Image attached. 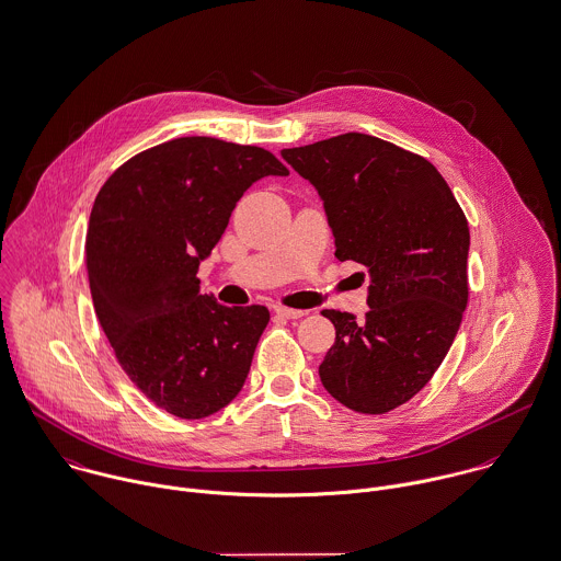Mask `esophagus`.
I'll return each instance as SVG.
<instances>
[{"instance_id": "34e87169", "label": "esophagus", "mask_w": 561, "mask_h": 561, "mask_svg": "<svg viewBox=\"0 0 561 561\" xmlns=\"http://www.w3.org/2000/svg\"><path fill=\"white\" fill-rule=\"evenodd\" d=\"M275 312H277L279 317H284V319H301V317L306 314L304 310H293V308H284V306L275 308Z\"/></svg>"}]
</instances>
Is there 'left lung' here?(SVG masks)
Masks as SVG:
<instances>
[{"label": "left lung", "instance_id": "obj_1", "mask_svg": "<svg viewBox=\"0 0 561 561\" xmlns=\"http://www.w3.org/2000/svg\"><path fill=\"white\" fill-rule=\"evenodd\" d=\"M282 156L319 191L337 260L370 275L364 321L323 310L336 342L321 381L348 410L386 414L427 386L459 330L470 244L463 210L430 160L368 134Z\"/></svg>", "mask_w": 561, "mask_h": 561}]
</instances>
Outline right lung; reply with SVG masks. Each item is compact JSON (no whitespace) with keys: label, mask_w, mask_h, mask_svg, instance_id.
Segmentation results:
<instances>
[{"label":"right lung","mask_w":561,"mask_h":561,"mask_svg":"<svg viewBox=\"0 0 561 561\" xmlns=\"http://www.w3.org/2000/svg\"><path fill=\"white\" fill-rule=\"evenodd\" d=\"M288 169L266 149L210 136L145 149L106 180L91 210L87 271L95 314L131 383L164 412L197 421L242 388L268 310L199 295L242 193Z\"/></svg>","instance_id":"1"}]
</instances>
